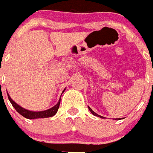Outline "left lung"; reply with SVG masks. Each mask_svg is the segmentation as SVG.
<instances>
[{"label": "left lung", "mask_w": 153, "mask_h": 153, "mask_svg": "<svg viewBox=\"0 0 153 153\" xmlns=\"http://www.w3.org/2000/svg\"><path fill=\"white\" fill-rule=\"evenodd\" d=\"M88 108H89V110L90 111L91 113H92V115H95V116L99 117V118H104V117H103V116H101V115H98V114H97V113H95V112H94V111L92 110V109H91V108L89 107V106H88ZM121 119H124V118H115V120H121Z\"/></svg>", "instance_id": "left-lung-1"}]
</instances>
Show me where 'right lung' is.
<instances>
[{"instance_id":"obj_1","label":"right lung","mask_w":153,"mask_h":153,"mask_svg":"<svg viewBox=\"0 0 153 153\" xmlns=\"http://www.w3.org/2000/svg\"><path fill=\"white\" fill-rule=\"evenodd\" d=\"M66 90V88L63 90L62 95L64 92V91ZM7 95H8V98L10 100V103L12 104V105L13 106V107L16 109L17 112L19 114H21L22 116H24V118H28V119H37V118H49V117H52L57 113L58 112V109L59 108L60 106V102H61V98L58 101V104H55V106H52L50 109H48L47 110L44 111H38V112H35V111H31L28 110L27 109H24L22 106L18 105L16 102L13 101V100L11 98V97L9 95V93L7 92Z\"/></svg>"}]
</instances>
